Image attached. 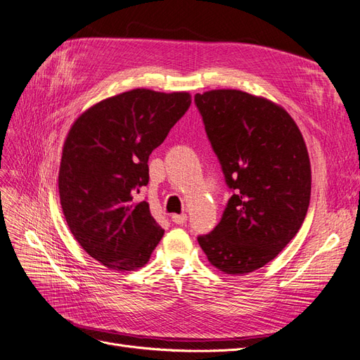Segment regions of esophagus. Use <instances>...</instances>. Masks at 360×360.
I'll return each mask as SVG.
<instances>
[{"instance_id":"obj_1","label":"esophagus","mask_w":360,"mask_h":360,"mask_svg":"<svg viewBox=\"0 0 360 360\" xmlns=\"http://www.w3.org/2000/svg\"><path fill=\"white\" fill-rule=\"evenodd\" d=\"M171 221L174 224H177V225H183L184 222L188 221V214H184V213H181V214H172L171 216Z\"/></svg>"}]
</instances>
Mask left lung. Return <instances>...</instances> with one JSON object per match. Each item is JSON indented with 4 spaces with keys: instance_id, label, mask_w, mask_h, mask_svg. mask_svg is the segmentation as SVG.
<instances>
[{
    "instance_id": "1",
    "label": "left lung",
    "mask_w": 360,
    "mask_h": 360,
    "mask_svg": "<svg viewBox=\"0 0 360 360\" xmlns=\"http://www.w3.org/2000/svg\"><path fill=\"white\" fill-rule=\"evenodd\" d=\"M205 134L233 191L219 224L198 237L224 274L266 266L297 234L311 198V163L297 124L279 105L240 90L195 94Z\"/></svg>"
}]
</instances>
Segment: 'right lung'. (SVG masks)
Returning a JSON list of instances; mask_svg holds the SVG:
<instances>
[{"instance_id": "right-lung-1", "label": "right lung", "mask_w": 360, "mask_h": 360, "mask_svg": "<svg viewBox=\"0 0 360 360\" xmlns=\"http://www.w3.org/2000/svg\"><path fill=\"white\" fill-rule=\"evenodd\" d=\"M191 106V94L130 90L81 114L64 141L61 209L90 257L118 271L147 264L163 230L136 193L148 183V156Z\"/></svg>"}]
</instances>
